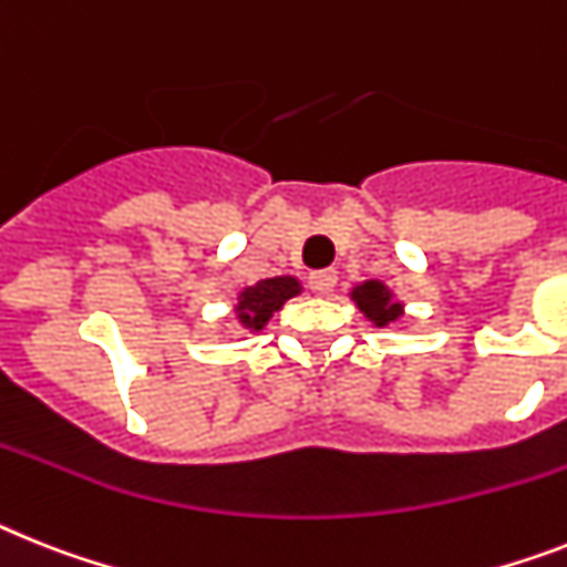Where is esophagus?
Listing matches in <instances>:
<instances>
[{"label": "esophagus", "mask_w": 567, "mask_h": 567, "mask_svg": "<svg viewBox=\"0 0 567 567\" xmlns=\"http://www.w3.org/2000/svg\"><path fill=\"white\" fill-rule=\"evenodd\" d=\"M308 285H311V291H313V293H320V297H328V293L334 291L337 270H334V268L313 270V274L308 276Z\"/></svg>", "instance_id": "obj_1"}]
</instances>
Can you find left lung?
Listing matches in <instances>:
<instances>
[{
    "instance_id": "obj_1",
    "label": "left lung",
    "mask_w": 567,
    "mask_h": 567,
    "mask_svg": "<svg viewBox=\"0 0 567 567\" xmlns=\"http://www.w3.org/2000/svg\"><path fill=\"white\" fill-rule=\"evenodd\" d=\"M354 299L357 306H360V311H363L365 317H372L378 326H386L389 320H394V317L401 313V306H392V302H389V291L380 282H365L363 288H357Z\"/></svg>"
}]
</instances>
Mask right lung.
<instances>
[{"mask_svg":"<svg viewBox=\"0 0 567 567\" xmlns=\"http://www.w3.org/2000/svg\"><path fill=\"white\" fill-rule=\"evenodd\" d=\"M299 293V282L291 276H276V279H261L254 288H245L239 297V320L247 328L259 331L265 322L270 320V313L279 311L285 306V299H291Z\"/></svg>","mask_w":567,"mask_h":567,"instance_id":"right-lung-1","label":"right lung"}]
</instances>
